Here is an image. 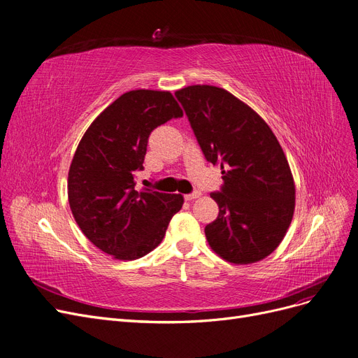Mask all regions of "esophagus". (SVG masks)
Segmentation results:
<instances>
[{"instance_id": "obj_1", "label": "esophagus", "mask_w": 358, "mask_h": 358, "mask_svg": "<svg viewBox=\"0 0 358 358\" xmlns=\"http://www.w3.org/2000/svg\"><path fill=\"white\" fill-rule=\"evenodd\" d=\"M199 195H201V192H198V191H195V192H192V194H187V195H185V199H187V201H192V199L198 198Z\"/></svg>"}]
</instances>
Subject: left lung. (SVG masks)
Listing matches in <instances>:
<instances>
[{"label":"left lung","mask_w":358,"mask_h":358,"mask_svg":"<svg viewBox=\"0 0 358 358\" xmlns=\"http://www.w3.org/2000/svg\"><path fill=\"white\" fill-rule=\"evenodd\" d=\"M206 160L222 169L211 192L217 219L206 226L211 250L250 264L273 252L291 224L295 185L287 157L267 123L223 88L192 85L175 92Z\"/></svg>","instance_id":"obj_1"}]
</instances>
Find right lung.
<instances>
[{"mask_svg":"<svg viewBox=\"0 0 358 358\" xmlns=\"http://www.w3.org/2000/svg\"><path fill=\"white\" fill-rule=\"evenodd\" d=\"M183 111L170 92L136 90L120 95L91 123L71 160L67 194L80 231L117 260H135L160 244L180 194L136 189L150 134Z\"/></svg>","mask_w":358,"mask_h":358,"instance_id":"1","label":"right lung"}]
</instances>
